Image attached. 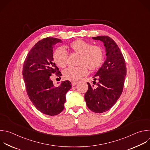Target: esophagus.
Masks as SVG:
<instances>
[{
    "label": "esophagus",
    "instance_id": "34e87169",
    "mask_svg": "<svg viewBox=\"0 0 150 150\" xmlns=\"http://www.w3.org/2000/svg\"><path fill=\"white\" fill-rule=\"evenodd\" d=\"M71 83H72V85L73 86H75L78 83V81H72Z\"/></svg>",
    "mask_w": 150,
    "mask_h": 150
}]
</instances>
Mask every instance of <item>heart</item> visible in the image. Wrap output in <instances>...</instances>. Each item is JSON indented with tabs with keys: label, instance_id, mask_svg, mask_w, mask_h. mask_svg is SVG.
<instances>
[{
	"label": "heart",
	"instance_id": "obj_1",
	"mask_svg": "<svg viewBox=\"0 0 150 150\" xmlns=\"http://www.w3.org/2000/svg\"><path fill=\"white\" fill-rule=\"evenodd\" d=\"M71 52L79 55L77 65L75 68H69L64 71L65 79L71 81H78L88 74V69L93 71L100 67L104 60L102 49L82 39L71 42L68 46ZM53 60L59 67L64 68L67 65L68 53L62 47L56 49L53 53Z\"/></svg>",
	"mask_w": 150,
	"mask_h": 150
}]
</instances>
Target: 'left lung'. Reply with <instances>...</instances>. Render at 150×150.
I'll return each mask as SVG.
<instances>
[{
  "label": "left lung",
  "instance_id": "8db88e82",
  "mask_svg": "<svg viewBox=\"0 0 150 150\" xmlns=\"http://www.w3.org/2000/svg\"><path fill=\"white\" fill-rule=\"evenodd\" d=\"M92 39L104 42L107 59L96 73L91 85L87 82L88 89L85 100L88 108L96 113L108 111L121 96L127 74L124 58L115 41L109 36H99ZM96 78L95 79L94 78Z\"/></svg>",
  "mask_w": 150,
  "mask_h": 150
}]
</instances>
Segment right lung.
Here are the masks:
<instances>
[{"label": "right lung", "mask_w": 150, "mask_h": 150, "mask_svg": "<svg viewBox=\"0 0 150 150\" xmlns=\"http://www.w3.org/2000/svg\"><path fill=\"white\" fill-rule=\"evenodd\" d=\"M61 39L47 37L39 40L30 49L23 66V76L27 94L34 106L44 114L54 116L64 109L66 93L71 88L69 81L55 86L52 75L62 74L53 62L54 45Z\"/></svg>", "instance_id": "1"}]
</instances>
